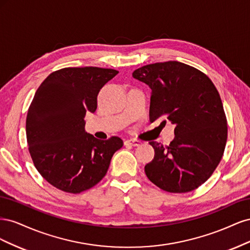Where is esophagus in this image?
Instances as JSON below:
<instances>
[{"mask_svg":"<svg viewBox=\"0 0 250 250\" xmlns=\"http://www.w3.org/2000/svg\"><path fill=\"white\" fill-rule=\"evenodd\" d=\"M125 143L128 144V145H131V146H134V147L141 145V142L139 140H135V139H129V140H127Z\"/></svg>","mask_w":250,"mask_h":250,"instance_id":"obj_1","label":"esophagus"}]
</instances>
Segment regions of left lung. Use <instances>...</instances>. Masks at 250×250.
Instances as JSON below:
<instances>
[{"label":"left lung","mask_w":250,"mask_h":250,"mask_svg":"<svg viewBox=\"0 0 250 250\" xmlns=\"http://www.w3.org/2000/svg\"><path fill=\"white\" fill-rule=\"evenodd\" d=\"M151 88L149 119L175 125L169 146L149 142L154 158L145 166L151 183L170 193L200 187L220 163L228 140V121L220 95L201 71L179 62L144 65L132 73Z\"/></svg>","instance_id":"left-lung-1"}]
</instances>
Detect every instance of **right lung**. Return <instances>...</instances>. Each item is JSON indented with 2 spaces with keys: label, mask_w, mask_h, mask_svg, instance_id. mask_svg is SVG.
Here are the masks:
<instances>
[{
  "label": "right lung",
  "mask_w": 250,
  "mask_h": 250,
  "mask_svg": "<svg viewBox=\"0 0 250 250\" xmlns=\"http://www.w3.org/2000/svg\"><path fill=\"white\" fill-rule=\"evenodd\" d=\"M119 72L97 66L64 67L37 88L26 119L29 152L41 175L66 193L96 186L122 148L118 137L98 140L85 132V115L97 109L100 89Z\"/></svg>",
  "instance_id": "obj_1"
}]
</instances>
